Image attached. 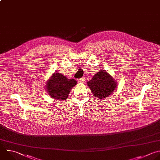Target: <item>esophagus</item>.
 Returning a JSON list of instances; mask_svg holds the SVG:
<instances>
[{"label": "esophagus", "instance_id": "obj_1", "mask_svg": "<svg viewBox=\"0 0 160 160\" xmlns=\"http://www.w3.org/2000/svg\"><path fill=\"white\" fill-rule=\"evenodd\" d=\"M78 83H85V78H80V79H78Z\"/></svg>", "mask_w": 160, "mask_h": 160}]
</instances>
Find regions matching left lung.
<instances>
[{"label":"left lung","mask_w":160,"mask_h":160,"mask_svg":"<svg viewBox=\"0 0 160 160\" xmlns=\"http://www.w3.org/2000/svg\"><path fill=\"white\" fill-rule=\"evenodd\" d=\"M87 85L98 99H103L110 96L118 86L116 81L105 70L98 72L87 82Z\"/></svg>","instance_id":"left-lung-1"}]
</instances>
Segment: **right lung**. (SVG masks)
I'll use <instances>...</instances> for the list:
<instances>
[{
	"mask_svg": "<svg viewBox=\"0 0 160 160\" xmlns=\"http://www.w3.org/2000/svg\"><path fill=\"white\" fill-rule=\"evenodd\" d=\"M77 82L74 79H68L62 73H55L49 78L46 84L49 95L52 98L65 100Z\"/></svg>",
	"mask_w": 160,
	"mask_h": 160,
	"instance_id": "add662e5",
	"label": "right lung"
}]
</instances>
